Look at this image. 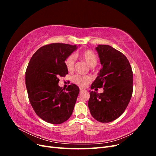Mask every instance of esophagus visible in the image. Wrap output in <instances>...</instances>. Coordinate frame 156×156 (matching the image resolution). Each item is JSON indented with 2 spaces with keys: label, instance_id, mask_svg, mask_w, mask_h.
<instances>
[{
  "label": "esophagus",
  "instance_id": "obj_1",
  "mask_svg": "<svg viewBox=\"0 0 156 156\" xmlns=\"http://www.w3.org/2000/svg\"><path fill=\"white\" fill-rule=\"evenodd\" d=\"M86 92V90H84L83 88H80V92L82 93V92Z\"/></svg>",
  "mask_w": 156,
  "mask_h": 156
}]
</instances>
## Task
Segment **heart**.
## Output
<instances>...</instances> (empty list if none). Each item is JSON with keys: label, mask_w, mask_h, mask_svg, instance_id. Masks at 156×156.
<instances>
[{"label": "heart", "mask_w": 156, "mask_h": 156, "mask_svg": "<svg viewBox=\"0 0 156 156\" xmlns=\"http://www.w3.org/2000/svg\"><path fill=\"white\" fill-rule=\"evenodd\" d=\"M79 56L83 60L85 61L92 68L96 66V65L97 64V56L91 50L86 49L83 51L81 53L79 54ZM75 60H76V57H75V56L73 54L69 55L67 56L66 58L64 61V64L68 72H72L73 71L75 68ZM73 81L75 84H77L78 86L81 87H85L87 84L91 81V79L88 76H83V75H76L73 77Z\"/></svg>", "instance_id": "b5f03b06"}]
</instances>
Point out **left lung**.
<instances>
[{
  "label": "left lung",
  "mask_w": 156,
  "mask_h": 156,
  "mask_svg": "<svg viewBox=\"0 0 156 156\" xmlns=\"http://www.w3.org/2000/svg\"><path fill=\"white\" fill-rule=\"evenodd\" d=\"M102 68L91 89L103 88V92L90 91L88 108L97 121L108 123L124 112L133 93V72L126 56L111 46L96 48Z\"/></svg>",
  "instance_id": "left-lung-1"
}]
</instances>
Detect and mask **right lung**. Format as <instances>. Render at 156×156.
Wrapping results in <instances>:
<instances>
[{
	"mask_svg": "<svg viewBox=\"0 0 156 156\" xmlns=\"http://www.w3.org/2000/svg\"><path fill=\"white\" fill-rule=\"evenodd\" d=\"M76 45L51 44L42 46L33 55L25 73V83L30 104L42 120L60 124L72 115L79 87L71 84L64 90L58 86L59 77L68 73L64 61L77 49Z\"/></svg>",
	"mask_w": 156,
	"mask_h": 156,
	"instance_id": "1",
	"label": "right lung"
}]
</instances>
